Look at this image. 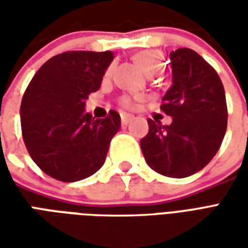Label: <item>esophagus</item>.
Masks as SVG:
<instances>
[{"label": "esophagus", "mask_w": 248, "mask_h": 248, "mask_svg": "<svg viewBox=\"0 0 248 248\" xmlns=\"http://www.w3.org/2000/svg\"><path fill=\"white\" fill-rule=\"evenodd\" d=\"M133 118H134V117H133L131 114H127V113L121 114V122H122V124H127Z\"/></svg>", "instance_id": "1"}]
</instances>
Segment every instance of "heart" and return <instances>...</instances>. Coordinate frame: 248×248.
<instances>
[{"mask_svg": "<svg viewBox=\"0 0 248 248\" xmlns=\"http://www.w3.org/2000/svg\"><path fill=\"white\" fill-rule=\"evenodd\" d=\"M134 60L140 67V70L147 76L158 74L163 67V58H162V54L158 50H143L140 53H137L134 56ZM108 76H110V69L106 71V77ZM119 102L124 108H131L134 105L133 99L127 97V95L121 98Z\"/></svg>", "mask_w": 248, "mask_h": 248, "instance_id": "1", "label": "heart"}]
</instances>
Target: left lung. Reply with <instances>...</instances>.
<instances>
[{"mask_svg":"<svg viewBox=\"0 0 248 248\" xmlns=\"http://www.w3.org/2000/svg\"><path fill=\"white\" fill-rule=\"evenodd\" d=\"M172 85L161 108L171 124L149 119L140 140L147 165L165 177L195 174L217 154L227 129V105L222 81L211 65L191 49L170 53Z\"/></svg>","mask_w":248,"mask_h":248,"instance_id":"obj_1","label":"left lung"}]
</instances>
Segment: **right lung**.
I'll list each match as a JSON object with an SVG mask.
<instances>
[{"instance_id":"add662e5","label":"right lung","mask_w":248,"mask_h":248,"mask_svg":"<svg viewBox=\"0 0 248 248\" xmlns=\"http://www.w3.org/2000/svg\"><path fill=\"white\" fill-rule=\"evenodd\" d=\"M113 51H66L35 73L21 102L22 137L31 159L49 177L77 182L102 167L121 117L110 110L103 119L85 111L97 92Z\"/></svg>"}]
</instances>
